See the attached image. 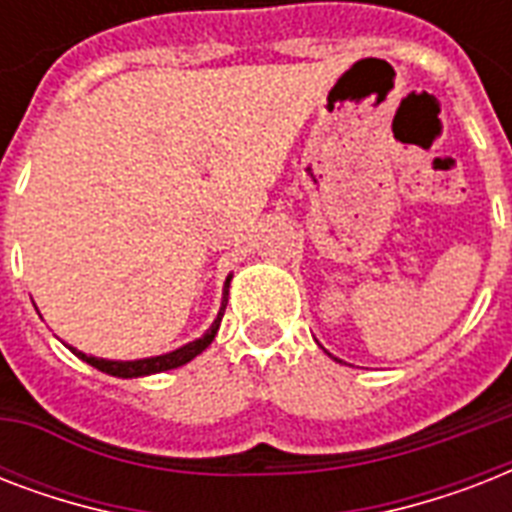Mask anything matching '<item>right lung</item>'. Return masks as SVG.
Instances as JSON below:
<instances>
[{
    "label": "right lung",
    "instance_id": "right-lung-1",
    "mask_svg": "<svg viewBox=\"0 0 512 512\" xmlns=\"http://www.w3.org/2000/svg\"><path fill=\"white\" fill-rule=\"evenodd\" d=\"M228 284L231 279L225 281V295H223V308L217 313L215 324L207 329V335L199 337V340L188 342L183 348L172 350V353H164V356H156V358H140V361H106V358H95V356H87L82 350L71 348L76 356L87 361L90 366L100 369V372L106 374H114V377H143V374H156V372H167V369H177V366L188 364L191 358H196L201 350L207 348L209 342L215 340L217 329H220V321H223V313H225V303H228Z\"/></svg>",
    "mask_w": 512,
    "mask_h": 512
}]
</instances>
